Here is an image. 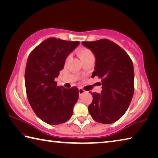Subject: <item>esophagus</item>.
Returning a JSON list of instances; mask_svg holds the SVG:
<instances>
[{"label":"esophagus","mask_w":158,"mask_h":158,"mask_svg":"<svg viewBox=\"0 0 158 158\" xmlns=\"http://www.w3.org/2000/svg\"><path fill=\"white\" fill-rule=\"evenodd\" d=\"M85 90H84V89H79V95H82V94H84V93H85Z\"/></svg>","instance_id":"obj_1"}]
</instances>
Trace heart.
<instances>
[{
  "mask_svg": "<svg viewBox=\"0 0 158 158\" xmlns=\"http://www.w3.org/2000/svg\"><path fill=\"white\" fill-rule=\"evenodd\" d=\"M79 55L80 58H81V59H83V58H86L90 55H93V53L89 49H81L79 51Z\"/></svg>",
  "mask_w": 158,
  "mask_h": 158,
  "instance_id": "obj_1",
  "label": "heart"
}]
</instances>
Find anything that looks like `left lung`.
<instances>
[{"label": "left lung", "instance_id": "obj_1", "mask_svg": "<svg viewBox=\"0 0 158 158\" xmlns=\"http://www.w3.org/2000/svg\"><path fill=\"white\" fill-rule=\"evenodd\" d=\"M95 58L92 77L101 79V93H90L93 102L89 111L94 121L103 124L117 121L132 101L135 73L132 60L121 47L106 39L82 42Z\"/></svg>", "mask_w": 158, "mask_h": 158}]
</instances>
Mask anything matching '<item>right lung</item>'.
I'll return each instance as SVG.
<instances>
[{"label": "right lung", "mask_w": 158, "mask_h": 158, "mask_svg": "<svg viewBox=\"0 0 158 158\" xmlns=\"http://www.w3.org/2000/svg\"><path fill=\"white\" fill-rule=\"evenodd\" d=\"M79 44V42L50 37L35 48L28 58L25 70L28 100L37 116L48 124L63 123L73 116L79 90L58 86L54 79Z\"/></svg>", "instance_id": "right-lung-1"}]
</instances>
